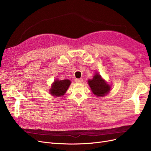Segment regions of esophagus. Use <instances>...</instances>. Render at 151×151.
<instances>
[{"label":"esophagus","mask_w":151,"mask_h":151,"mask_svg":"<svg viewBox=\"0 0 151 151\" xmlns=\"http://www.w3.org/2000/svg\"><path fill=\"white\" fill-rule=\"evenodd\" d=\"M83 81V79H75V82H76V83H81Z\"/></svg>","instance_id":"34e87169"}]
</instances>
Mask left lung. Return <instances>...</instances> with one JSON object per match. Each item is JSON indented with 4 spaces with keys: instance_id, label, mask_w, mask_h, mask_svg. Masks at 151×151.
Returning <instances> with one entry per match:
<instances>
[{
    "instance_id": "left-lung-1",
    "label": "left lung",
    "mask_w": 151,
    "mask_h": 151,
    "mask_svg": "<svg viewBox=\"0 0 151 151\" xmlns=\"http://www.w3.org/2000/svg\"><path fill=\"white\" fill-rule=\"evenodd\" d=\"M88 84L93 93L97 96H104L110 91V86L98 74H96L93 79L89 80Z\"/></svg>"
}]
</instances>
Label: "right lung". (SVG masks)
Masks as SVG:
<instances>
[{"label":"right lung","mask_w":151,"mask_h":151,"mask_svg":"<svg viewBox=\"0 0 151 151\" xmlns=\"http://www.w3.org/2000/svg\"><path fill=\"white\" fill-rule=\"evenodd\" d=\"M70 83V81L68 79L55 81L50 89V93L54 96H61L65 93Z\"/></svg>","instance_id":"right-lung-1"}]
</instances>
